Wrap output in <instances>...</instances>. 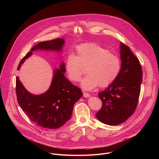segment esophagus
<instances>
[{
    "mask_svg": "<svg viewBox=\"0 0 159 159\" xmlns=\"http://www.w3.org/2000/svg\"><path fill=\"white\" fill-rule=\"evenodd\" d=\"M83 95H84V98H89L90 97V94L88 93H84Z\"/></svg>",
    "mask_w": 159,
    "mask_h": 159,
    "instance_id": "34e87169",
    "label": "esophagus"
}]
</instances>
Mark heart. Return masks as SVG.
<instances>
[{"label": "heart", "instance_id": "heart-1", "mask_svg": "<svg viewBox=\"0 0 159 159\" xmlns=\"http://www.w3.org/2000/svg\"><path fill=\"white\" fill-rule=\"evenodd\" d=\"M77 55L70 54L65 61V70L69 79L79 82L86 67L87 75L82 80L81 87L86 90L99 85L105 87L117 78L121 69L119 57L96 43H85L76 49Z\"/></svg>", "mask_w": 159, "mask_h": 159}]
</instances>
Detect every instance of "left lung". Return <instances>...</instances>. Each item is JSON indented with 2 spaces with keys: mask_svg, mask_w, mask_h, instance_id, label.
<instances>
[{
  "mask_svg": "<svg viewBox=\"0 0 159 159\" xmlns=\"http://www.w3.org/2000/svg\"><path fill=\"white\" fill-rule=\"evenodd\" d=\"M120 72L116 80L98 94L102 101L96 118L102 123L118 125L124 123L137 106L142 82V69L137 57L120 42Z\"/></svg>",
  "mask_w": 159,
  "mask_h": 159,
  "instance_id": "1",
  "label": "left lung"
}]
</instances>
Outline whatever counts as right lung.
<instances>
[{
  "label": "right lung",
  "instance_id": "add662e5",
  "mask_svg": "<svg viewBox=\"0 0 159 159\" xmlns=\"http://www.w3.org/2000/svg\"><path fill=\"white\" fill-rule=\"evenodd\" d=\"M65 44L63 38L40 42L31 50L20 61L17 70L33 52L44 50L60 53ZM65 63L61 61L59 69H55L51 85L46 92L33 94L26 89L18 76L16 77L17 102L26 114L39 126L57 129L69 121L72 114L75 103L82 96L81 90L73 85L64 75Z\"/></svg>",
  "mask_w": 159,
  "mask_h": 159
}]
</instances>
